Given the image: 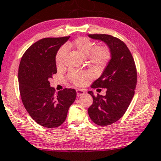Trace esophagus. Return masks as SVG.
Wrapping results in <instances>:
<instances>
[{
    "label": "esophagus",
    "mask_w": 161,
    "mask_h": 161,
    "mask_svg": "<svg viewBox=\"0 0 161 161\" xmlns=\"http://www.w3.org/2000/svg\"><path fill=\"white\" fill-rule=\"evenodd\" d=\"M84 90H77V96H80L84 94Z\"/></svg>",
    "instance_id": "34e87169"
}]
</instances>
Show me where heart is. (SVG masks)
I'll use <instances>...</instances> for the list:
<instances>
[{
    "mask_svg": "<svg viewBox=\"0 0 161 161\" xmlns=\"http://www.w3.org/2000/svg\"><path fill=\"white\" fill-rule=\"evenodd\" d=\"M67 46L70 47L77 51L80 56L86 57L89 63L96 69H102L107 65L110 60L111 53L110 49L106 45H97L94 47V43L90 39L85 36L77 37L69 43ZM66 52L65 47H61L57 51L55 61L57 67L63 65V58ZM89 78V75L86 72L80 71H71L69 74V79L71 84L76 86H81L85 80Z\"/></svg>",
    "mask_w": 161,
    "mask_h": 161,
    "instance_id": "heart-1",
    "label": "heart"
}]
</instances>
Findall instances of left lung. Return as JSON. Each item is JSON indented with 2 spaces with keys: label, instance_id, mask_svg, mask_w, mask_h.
Instances as JSON below:
<instances>
[{
  "label": "left lung",
  "instance_id": "obj_1",
  "mask_svg": "<svg viewBox=\"0 0 161 161\" xmlns=\"http://www.w3.org/2000/svg\"><path fill=\"white\" fill-rule=\"evenodd\" d=\"M108 45L111 59L99 78L95 80L93 89L106 88L104 96H94L88 114L94 123L101 126L110 125L122 118L134 96L137 73L134 59L128 47L122 40L108 34H89Z\"/></svg>",
  "mask_w": 161,
  "mask_h": 161
}]
</instances>
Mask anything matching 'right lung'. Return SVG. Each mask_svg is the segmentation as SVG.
<instances>
[{
  "mask_svg": "<svg viewBox=\"0 0 161 161\" xmlns=\"http://www.w3.org/2000/svg\"><path fill=\"white\" fill-rule=\"evenodd\" d=\"M70 36L44 38L27 48L19 68L21 101L31 118L45 128H57L65 122L69 107L76 98L74 89L55 93L49 78L57 73V51Z\"/></svg>",
  "mask_w": 161,
  "mask_h": 161,
  "instance_id": "1",
  "label": "right lung"
}]
</instances>
